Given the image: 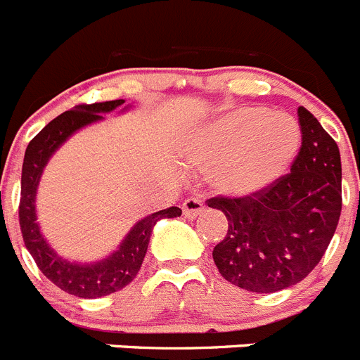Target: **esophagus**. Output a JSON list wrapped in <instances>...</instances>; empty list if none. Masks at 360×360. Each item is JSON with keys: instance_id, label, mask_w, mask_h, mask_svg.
Returning a JSON list of instances; mask_svg holds the SVG:
<instances>
[{"instance_id": "1", "label": "esophagus", "mask_w": 360, "mask_h": 360, "mask_svg": "<svg viewBox=\"0 0 360 360\" xmlns=\"http://www.w3.org/2000/svg\"><path fill=\"white\" fill-rule=\"evenodd\" d=\"M181 212L187 219H198L202 212H205V202L199 198H188L185 199L184 205H181Z\"/></svg>"}]
</instances>
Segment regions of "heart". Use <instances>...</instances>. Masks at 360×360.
Wrapping results in <instances>:
<instances>
[{"mask_svg": "<svg viewBox=\"0 0 360 360\" xmlns=\"http://www.w3.org/2000/svg\"><path fill=\"white\" fill-rule=\"evenodd\" d=\"M192 158L210 169L219 194L254 198L278 184L301 148V129L290 117L261 106H241L206 124L192 143Z\"/></svg>", "mask_w": 360, "mask_h": 360, "instance_id": "1", "label": "heart"}]
</instances>
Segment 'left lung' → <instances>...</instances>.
Instances as JSON below:
<instances>
[{
    "mask_svg": "<svg viewBox=\"0 0 360 360\" xmlns=\"http://www.w3.org/2000/svg\"><path fill=\"white\" fill-rule=\"evenodd\" d=\"M297 117L302 141L289 175L254 198L208 201L229 224L213 248L217 269L250 292H278L306 278L340 220V148L308 110L300 106Z\"/></svg>",
    "mask_w": 360,
    "mask_h": 360,
    "instance_id": "left-lung-1",
    "label": "left lung"
}]
</instances>
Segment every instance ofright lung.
<instances>
[{
	"mask_svg": "<svg viewBox=\"0 0 360 360\" xmlns=\"http://www.w3.org/2000/svg\"><path fill=\"white\" fill-rule=\"evenodd\" d=\"M124 103H126L124 99H115V101L94 103V105H78L73 110L60 113L30 141L24 154L19 206V222L24 245L40 271L54 285H58L64 292L84 300L108 296L133 282L147 254L148 241L155 224L161 219H175L181 215L179 206H169L161 212L143 217L131 227L117 250L94 262H78L63 257L49 245L47 238L41 233L37 215V192L45 166L49 165L56 150L66 143L68 138L91 124L105 120V113L113 112ZM129 108L131 105L124 106L122 112Z\"/></svg>",
	"mask_w": 360,
	"mask_h": 360,
	"instance_id": "right-lung-1",
	"label": "right lung"
}]
</instances>
